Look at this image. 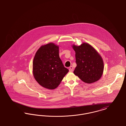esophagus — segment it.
<instances>
[{
	"label": "esophagus",
	"mask_w": 126,
	"mask_h": 126,
	"mask_svg": "<svg viewBox=\"0 0 126 126\" xmlns=\"http://www.w3.org/2000/svg\"><path fill=\"white\" fill-rule=\"evenodd\" d=\"M69 71L71 72H72L73 71V66H70L69 67Z\"/></svg>",
	"instance_id": "34e87169"
}]
</instances>
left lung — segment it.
<instances>
[{"instance_id":"left-lung-1","label":"left lung","mask_w":126,"mask_h":126,"mask_svg":"<svg viewBox=\"0 0 126 126\" xmlns=\"http://www.w3.org/2000/svg\"><path fill=\"white\" fill-rule=\"evenodd\" d=\"M72 47L75 52L77 64L74 74L87 83L99 80L103 73L104 63L99 53L86 43L79 46L73 45Z\"/></svg>"}]
</instances>
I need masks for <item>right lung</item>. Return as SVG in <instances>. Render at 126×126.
<instances>
[{
	"label": "right lung",
	"mask_w": 126,
	"mask_h": 126,
	"mask_svg": "<svg viewBox=\"0 0 126 126\" xmlns=\"http://www.w3.org/2000/svg\"><path fill=\"white\" fill-rule=\"evenodd\" d=\"M59 47L53 43L43 45L36 52L33 62V74L41 86L49 90L56 88L69 72L61 60Z\"/></svg>",
	"instance_id": "obj_1"
}]
</instances>
